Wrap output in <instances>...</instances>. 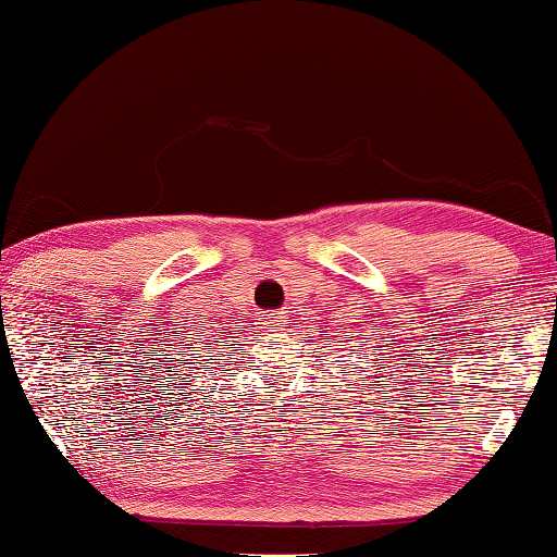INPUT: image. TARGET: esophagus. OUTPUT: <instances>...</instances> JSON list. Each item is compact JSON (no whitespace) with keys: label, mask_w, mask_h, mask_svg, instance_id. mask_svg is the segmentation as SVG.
Segmentation results:
<instances>
[{"label":"esophagus","mask_w":557,"mask_h":557,"mask_svg":"<svg viewBox=\"0 0 557 557\" xmlns=\"http://www.w3.org/2000/svg\"><path fill=\"white\" fill-rule=\"evenodd\" d=\"M268 323H270V326H280V317H272V313H268Z\"/></svg>","instance_id":"obj_1"}]
</instances>
